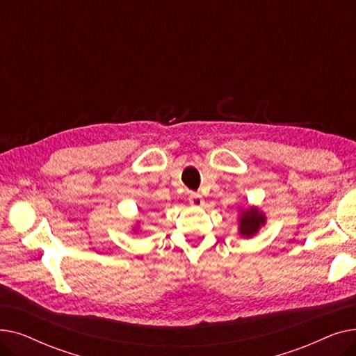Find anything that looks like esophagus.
<instances>
[{"instance_id":"esophagus-1","label":"esophagus","mask_w":356,"mask_h":356,"mask_svg":"<svg viewBox=\"0 0 356 356\" xmlns=\"http://www.w3.org/2000/svg\"><path fill=\"white\" fill-rule=\"evenodd\" d=\"M189 203L192 204V207H195V208H200V207H203L204 200H203V197H202L200 195H197V193H192V195H191V197H189Z\"/></svg>"}]
</instances>
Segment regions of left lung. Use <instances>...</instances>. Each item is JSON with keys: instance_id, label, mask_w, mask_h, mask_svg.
I'll return each instance as SVG.
<instances>
[{"instance_id": "left-lung-1", "label": "left lung", "mask_w": 356, "mask_h": 356, "mask_svg": "<svg viewBox=\"0 0 356 356\" xmlns=\"http://www.w3.org/2000/svg\"><path fill=\"white\" fill-rule=\"evenodd\" d=\"M238 234L245 238L255 236L259 229L266 227L267 216L255 204H250L248 208H238Z\"/></svg>"}]
</instances>
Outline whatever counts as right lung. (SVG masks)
Wrapping results in <instances>:
<instances>
[{
    "mask_svg": "<svg viewBox=\"0 0 356 356\" xmlns=\"http://www.w3.org/2000/svg\"><path fill=\"white\" fill-rule=\"evenodd\" d=\"M131 231H133L134 234H138V232H140V220H137V223L134 225V228L131 229Z\"/></svg>",
    "mask_w": 356,
    "mask_h": 356,
    "instance_id": "right-lung-1",
    "label": "right lung"
}]
</instances>
